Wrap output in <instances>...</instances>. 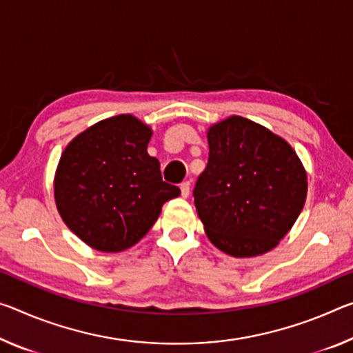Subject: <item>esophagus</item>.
Wrapping results in <instances>:
<instances>
[{"instance_id":"1","label":"esophagus","mask_w":353,"mask_h":353,"mask_svg":"<svg viewBox=\"0 0 353 353\" xmlns=\"http://www.w3.org/2000/svg\"><path fill=\"white\" fill-rule=\"evenodd\" d=\"M181 193H182V198H188V194H190V182H182L181 183Z\"/></svg>"}]
</instances>
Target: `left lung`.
I'll return each mask as SVG.
<instances>
[{"label": "left lung", "mask_w": 353, "mask_h": 353, "mask_svg": "<svg viewBox=\"0 0 353 353\" xmlns=\"http://www.w3.org/2000/svg\"><path fill=\"white\" fill-rule=\"evenodd\" d=\"M209 160L193 196L212 243L234 257L276 247L303 210L307 177L286 139L242 116L207 130Z\"/></svg>", "instance_id": "left-lung-1"}]
</instances>
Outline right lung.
<instances>
[{"instance_id": "add662e5", "label": "right lung", "mask_w": 353, "mask_h": 353, "mask_svg": "<svg viewBox=\"0 0 353 353\" xmlns=\"http://www.w3.org/2000/svg\"><path fill=\"white\" fill-rule=\"evenodd\" d=\"M152 128L132 114L97 122L61 154L53 181L63 221L89 247L117 253L138 243L166 201L181 190L163 182L148 154Z\"/></svg>"}]
</instances>
